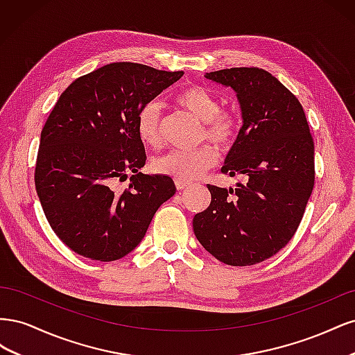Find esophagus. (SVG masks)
Listing matches in <instances>:
<instances>
[{"label":"esophagus","mask_w":355,"mask_h":355,"mask_svg":"<svg viewBox=\"0 0 355 355\" xmlns=\"http://www.w3.org/2000/svg\"><path fill=\"white\" fill-rule=\"evenodd\" d=\"M175 185H176V188L178 189H185L188 185H189V182H185V180H179V179H175Z\"/></svg>","instance_id":"obj_1"}]
</instances>
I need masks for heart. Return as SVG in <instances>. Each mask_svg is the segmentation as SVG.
<instances>
[{"mask_svg":"<svg viewBox=\"0 0 355 355\" xmlns=\"http://www.w3.org/2000/svg\"><path fill=\"white\" fill-rule=\"evenodd\" d=\"M175 102L201 123L198 141H209L220 151H228L235 144L241 128V118L232 108L220 106L216 94L202 85L194 84L182 89ZM136 132L141 141L151 146L161 145V114L155 102L144 105L136 118ZM216 149L204 144L192 151H171L154 159L153 167L159 175L179 180L198 178L216 163Z\"/></svg>","mask_w":355,"mask_h":355,"instance_id":"1","label":"heart"}]
</instances>
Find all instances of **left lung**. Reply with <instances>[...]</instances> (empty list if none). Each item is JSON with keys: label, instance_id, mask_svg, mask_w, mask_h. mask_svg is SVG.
Listing matches in <instances>:
<instances>
[{"label": "left lung", "instance_id": "obj_1", "mask_svg": "<svg viewBox=\"0 0 355 355\" xmlns=\"http://www.w3.org/2000/svg\"><path fill=\"white\" fill-rule=\"evenodd\" d=\"M206 77L237 92L243 127L222 173L243 175L232 189L207 184L210 206L192 220L196 237L218 261L249 266L292 240L314 188V141L296 96L262 68Z\"/></svg>", "mask_w": 355, "mask_h": 355}]
</instances>
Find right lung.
<instances>
[{
	"mask_svg": "<svg viewBox=\"0 0 355 355\" xmlns=\"http://www.w3.org/2000/svg\"><path fill=\"white\" fill-rule=\"evenodd\" d=\"M184 71L115 62L69 84L41 130L35 188L51 230L92 261L121 259L142 241L158 207L175 196L168 176L139 171L146 161L136 132L144 105ZM132 173L131 185H112Z\"/></svg>",
	"mask_w": 355,
	"mask_h": 355,
	"instance_id": "obj_1",
	"label": "right lung"
}]
</instances>
